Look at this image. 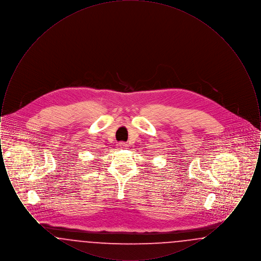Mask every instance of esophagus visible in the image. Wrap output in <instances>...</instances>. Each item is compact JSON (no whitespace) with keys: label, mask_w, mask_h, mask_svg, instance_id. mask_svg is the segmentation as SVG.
<instances>
[{"label":"esophagus","mask_w":261,"mask_h":261,"mask_svg":"<svg viewBox=\"0 0 261 261\" xmlns=\"http://www.w3.org/2000/svg\"><path fill=\"white\" fill-rule=\"evenodd\" d=\"M117 147H118V149H126L127 147H128V145L124 143V142H121V143H119L118 145H117Z\"/></svg>","instance_id":"34e87169"}]
</instances>
